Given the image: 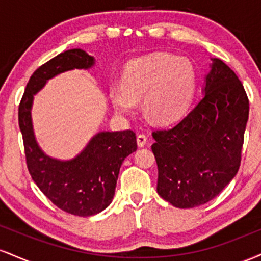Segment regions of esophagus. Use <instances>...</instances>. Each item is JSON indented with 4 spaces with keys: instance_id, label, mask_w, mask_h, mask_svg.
Here are the masks:
<instances>
[{
    "instance_id": "1",
    "label": "esophagus",
    "mask_w": 261,
    "mask_h": 261,
    "mask_svg": "<svg viewBox=\"0 0 261 261\" xmlns=\"http://www.w3.org/2000/svg\"><path fill=\"white\" fill-rule=\"evenodd\" d=\"M136 140H137V146H139V147H143V146L147 143V136H146V135H143V134L137 135Z\"/></svg>"
}]
</instances>
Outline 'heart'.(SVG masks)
I'll use <instances>...</instances> for the list:
<instances>
[{"label":"heart","instance_id":"heart-1","mask_svg":"<svg viewBox=\"0 0 261 261\" xmlns=\"http://www.w3.org/2000/svg\"><path fill=\"white\" fill-rule=\"evenodd\" d=\"M196 71L189 59L158 53L134 60L122 74V86L110 88L114 109L133 114L143 98V112L157 124H172L181 118L193 100Z\"/></svg>","mask_w":261,"mask_h":261}]
</instances>
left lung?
I'll use <instances>...</instances> for the list:
<instances>
[{"label": "left lung", "instance_id": "left-lung-1", "mask_svg": "<svg viewBox=\"0 0 261 261\" xmlns=\"http://www.w3.org/2000/svg\"><path fill=\"white\" fill-rule=\"evenodd\" d=\"M203 97L174 126L152 134L157 193L179 208L211 201L241 166L249 100L237 74L211 59Z\"/></svg>", "mask_w": 261, "mask_h": 261}]
</instances>
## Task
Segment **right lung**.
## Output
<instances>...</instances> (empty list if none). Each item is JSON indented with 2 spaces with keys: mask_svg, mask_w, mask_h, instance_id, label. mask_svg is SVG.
Returning a JSON list of instances; mask_svg holds the SVG:
<instances>
[{
  "mask_svg": "<svg viewBox=\"0 0 261 261\" xmlns=\"http://www.w3.org/2000/svg\"><path fill=\"white\" fill-rule=\"evenodd\" d=\"M93 56L82 49L59 54L32 74L18 110L27 166L44 195L62 211L88 217L106 210L113 201L120 167L137 149L134 131H100L72 160L47 155L37 142L32 121L34 95L49 80L71 70H89Z\"/></svg>",
  "mask_w": 261,
  "mask_h": 261,
  "instance_id": "obj_1",
  "label": "right lung"
}]
</instances>
